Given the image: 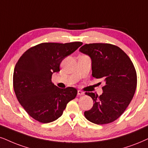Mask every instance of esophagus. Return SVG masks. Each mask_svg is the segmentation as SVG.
I'll return each instance as SVG.
<instances>
[{"label":"esophagus","instance_id":"obj_1","mask_svg":"<svg viewBox=\"0 0 148 148\" xmlns=\"http://www.w3.org/2000/svg\"><path fill=\"white\" fill-rule=\"evenodd\" d=\"M85 94V93L83 91H80V90H78V96H83V95Z\"/></svg>","mask_w":148,"mask_h":148}]
</instances>
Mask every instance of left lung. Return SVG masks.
<instances>
[{"label":"left lung","mask_w":148,"mask_h":148,"mask_svg":"<svg viewBox=\"0 0 148 148\" xmlns=\"http://www.w3.org/2000/svg\"><path fill=\"white\" fill-rule=\"evenodd\" d=\"M79 51L91 58L93 77L105 82L100 96L86 93L93 105L84 115L93 124L113 122L124 113L135 93L137 78L133 63L121 48L110 44H85Z\"/></svg>","instance_id":"left-lung-1"}]
</instances>
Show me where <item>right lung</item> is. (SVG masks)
Returning <instances> with one entry per match:
<instances>
[{
    "label": "right lung",
    "mask_w": 148,
    "mask_h": 148,
    "mask_svg": "<svg viewBox=\"0 0 148 148\" xmlns=\"http://www.w3.org/2000/svg\"><path fill=\"white\" fill-rule=\"evenodd\" d=\"M83 43H42L29 48L14 68L16 96L27 113L40 122L50 123L62 115L67 104L76 98L74 87L61 89L52 83L53 73L60 71L61 61Z\"/></svg>",
    "instance_id": "1"
}]
</instances>
